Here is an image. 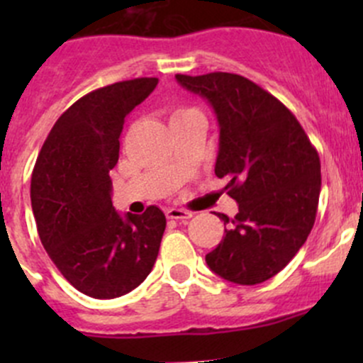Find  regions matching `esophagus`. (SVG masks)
<instances>
[{"instance_id":"34e87169","label":"esophagus","mask_w":363,"mask_h":363,"mask_svg":"<svg viewBox=\"0 0 363 363\" xmlns=\"http://www.w3.org/2000/svg\"><path fill=\"white\" fill-rule=\"evenodd\" d=\"M168 219H181V221H188L193 218V212L182 211V208H168L167 211Z\"/></svg>"}]
</instances>
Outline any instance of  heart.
Wrapping results in <instances>:
<instances>
[{"instance_id": "obj_1", "label": "heart", "mask_w": 363, "mask_h": 363, "mask_svg": "<svg viewBox=\"0 0 363 363\" xmlns=\"http://www.w3.org/2000/svg\"><path fill=\"white\" fill-rule=\"evenodd\" d=\"M191 112H195V111H193V108H175V111L172 112V119L170 121L179 119V117L186 116V113H191Z\"/></svg>"}]
</instances>
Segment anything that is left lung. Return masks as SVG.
Masks as SVG:
<instances>
[{
  "instance_id": "obj_1",
  "label": "left lung",
  "mask_w": 363,
  "mask_h": 363,
  "mask_svg": "<svg viewBox=\"0 0 363 363\" xmlns=\"http://www.w3.org/2000/svg\"><path fill=\"white\" fill-rule=\"evenodd\" d=\"M203 96L219 123L216 175L239 203L221 214L226 235L205 256L208 269L237 284H258L284 269L309 237L321 189L316 147L276 96L237 73L175 75Z\"/></svg>"
}]
</instances>
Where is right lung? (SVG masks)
<instances>
[{
  "instance_id": "add662e5",
  "label": "right lung",
  "mask_w": 363,
  "mask_h": 363,
  "mask_svg": "<svg viewBox=\"0 0 363 363\" xmlns=\"http://www.w3.org/2000/svg\"><path fill=\"white\" fill-rule=\"evenodd\" d=\"M156 77L111 84L77 100L52 126L31 175L40 240L65 279L93 298L135 290L158 258L167 219L156 205L121 218L108 172L119 160L124 117Z\"/></svg>"
}]
</instances>
